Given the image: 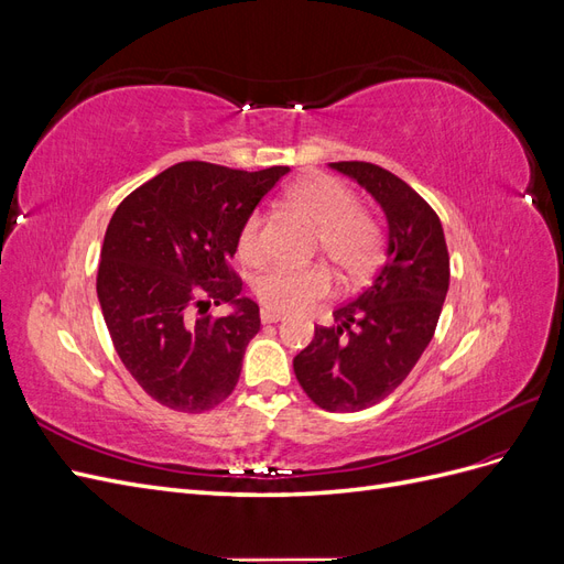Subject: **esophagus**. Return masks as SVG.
Listing matches in <instances>:
<instances>
[{
	"label": "esophagus",
	"instance_id": "34e87169",
	"mask_svg": "<svg viewBox=\"0 0 564 564\" xmlns=\"http://www.w3.org/2000/svg\"><path fill=\"white\" fill-rule=\"evenodd\" d=\"M280 319H284V315H282V313L268 311V308H263V311H261V322H263V324H275V322H280Z\"/></svg>",
	"mask_w": 564,
	"mask_h": 564
}]
</instances>
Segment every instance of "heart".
I'll return each mask as SVG.
<instances>
[{"instance_id":"b5f03b06","label":"heart","mask_w":564,"mask_h":564,"mask_svg":"<svg viewBox=\"0 0 564 564\" xmlns=\"http://www.w3.org/2000/svg\"><path fill=\"white\" fill-rule=\"evenodd\" d=\"M289 202L317 226L319 249L348 278H365L377 265L383 235L377 220L357 212V199L332 176H311L289 191ZM263 216L251 212L237 232V253L253 263L263 256ZM253 292L263 308L275 313H301L332 292L327 270L275 265L256 280Z\"/></svg>"}]
</instances>
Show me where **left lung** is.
<instances>
[{
	"label": "left lung",
	"instance_id": "obj_1",
	"mask_svg": "<svg viewBox=\"0 0 564 564\" xmlns=\"http://www.w3.org/2000/svg\"><path fill=\"white\" fill-rule=\"evenodd\" d=\"M386 216V261L365 292L315 327L294 373L317 406L360 412L381 402L414 369L435 334L449 289V253L437 214L402 178L369 162H332Z\"/></svg>",
	"mask_w": 564,
	"mask_h": 564
}]
</instances>
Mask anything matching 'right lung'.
Here are the masks:
<instances>
[{
    "mask_svg": "<svg viewBox=\"0 0 564 564\" xmlns=\"http://www.w3.org/2000/svg\"><path fill=\"white\" fill-rule=\"evenodd\" d=\"M284 174L181 162L115 209L96 294L119 360L160 404L207 412L237 386L261 315L228 263L245 218ZM224 302L228 316L206 313Z\"/></svg>",
    "mask_w": 564,
    "mask_h": 564,
    "instance_id": "obj_1",
    "label": "right lung"
}]
</instances>
